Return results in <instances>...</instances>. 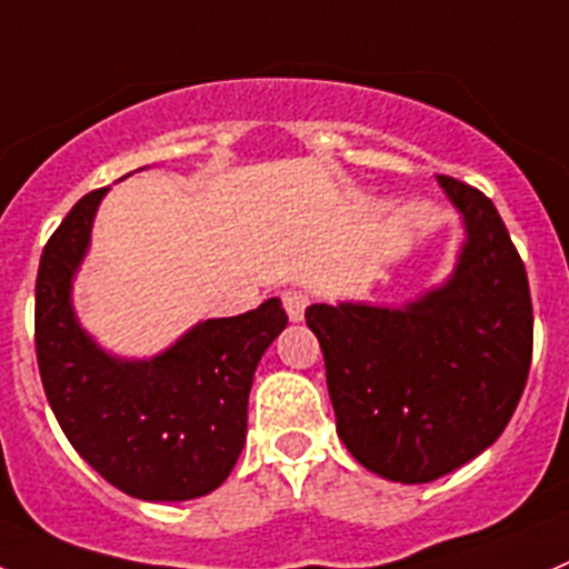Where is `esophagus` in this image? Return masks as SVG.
<instances>
[{
  "label": "esophagus",
  "mask_w": 569,
  "mask_h": 569,
  "mask_svg": "<svg viewBox=\"0 0 569 569\" xmlns=\"http://www.w3.org/2000/svg\"><path fill=\"white\" fill-rule=\"evenodd\" d=\"M281 305H284V312H288L290 321H301L310 299H307V293H301V290H284V293H281Z\"/></svg>",
  "instance_id": "obj_1"
}]
</instances>
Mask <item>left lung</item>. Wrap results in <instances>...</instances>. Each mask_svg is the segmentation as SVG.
Instances as JSON below:
<instances>
[{
	"label": "left lung",
	"mask_w": 569,
	"mask_h": 569,
	"mask_svg": "<svg viewBox=\"0 0 569 569\" xmlns=\"http://www.w3.org/2000/svg\"><path fill=\"white\" fill-rule=\"evenodd\" d=\"M467 226L441 288L405 307L312 305L338 436L366 469L430 483L491 447L528 382V273L495 203L436 176Z\"/></svg>",
	"instance_id": "left-lung-1"
}]
</instances>
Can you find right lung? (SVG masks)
I'll return each mask as SVG.
<instances>
[{"instance_id":"right-lung-1","label":"right lung","mask_w":569,"mask_h":569,"mask_svg":"<svg viewBox=\"0 0 569 569\" xmlns=\"http://www.w3.org/2000/svg\"><path fill=\"white\" fill-rule=\"evenodd\" d=\"M106 189L83 194L44 246L36 279V355L69 443L126 495L178 502L218 489L248 430L253 371L288 327L279 299L209 318L150 360L108 355L72 310V279Z\"/></svg>"}]
</instances>
